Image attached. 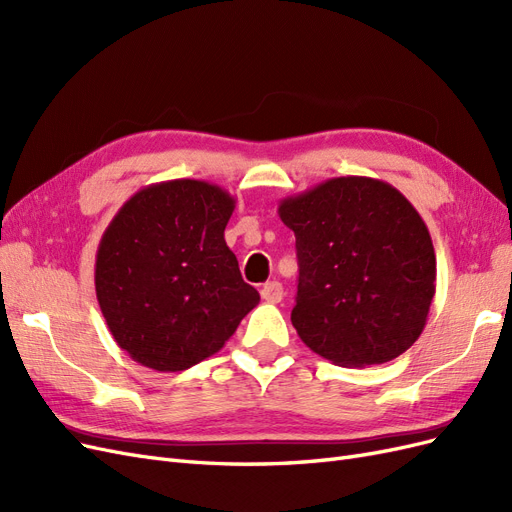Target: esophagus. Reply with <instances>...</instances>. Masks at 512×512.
<instances>
[{"mask_svg":"<svg viewBox=\"0 0 512 512\" xmlns=\"http://www.w3.org/2000/svg\"><path fill=\"white\" fill-rule=\"evenodd\" d=\"M260 297L267 303H280L284 299V288L280 282H267L260 288Z\"/></svg>","mask_w":512,"mask_h":512,"instance_id":"1","label":"esophagus"}]
</instances>
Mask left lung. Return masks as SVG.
<instances>
[{"label":"left lung","instance_id":"8db88e82","mask_svg":"<svg viewBox=\"0 0 512 512\" xmlns=\"http://www.w3.org/2000/svg\"><path fill=\"white\" fill-rule=\"evenodd\" d=\"M299 258L290 320L303 344L342 367L397 359L421 337L436 252L410 200L371 177H333L280 200Z\"/></svg>","mask_w":512,"mask_h":512}]
</instances>
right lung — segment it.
Returning <instances> with one entry per match:
<instances>
[{"instance_id":"right-lung-1","label":"right lung","mask_w":512,"mask_h":512,"mask_svg":"<svg viewBox=\"0 0 512 512\" xmlns=\"http://www.w3.org/2000/svg\"><path fill=\"white\" fill-rule=\"evenodd\" d=\"M232 211L220 185L173 179L138 190L104 230L96 297L136 363L183 371L205 361L258 305L224 239Z\"/></svg>"}]
</instances>
